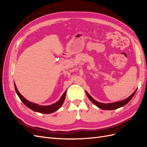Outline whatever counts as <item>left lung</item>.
<instances>
[{"mask_svg": "<svg viewBox=\"0 0 147 147\" xmlns=\"http://www.w3.org/2000/svg\"><path fill=\"white\" fill-rule=\"evenodd\" d=\"M136 90L134 92H133L129 97H128L127 99L121 100V101H119V102H113V103H109V104H104V103H100V102H97L96 100H95L94 99H93L90 94H88V92H86V91H85V92H86V94L89 98V99H90L92 102V103L94 105H96L97 107H98L99 108H100L102 110H111L117 109H118L119 107H123L126 104H127L128 102L131 100L133 96H134L135 93L136 92Z\"/></svg>", "mask_w": 147, "mask_h": 147, "instance_id": "8db88e82", "label": "left lung"}]
</instances>
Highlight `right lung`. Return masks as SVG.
I'll return each mask as SVG.
<instances>
[{"label": "right lung", "mask_w": 147, "mask_h": 147, "mask_svg": "<svg viewBox=\"0 0 147 147\" xmlns=\"http://www.w3.org/2000/svg\"><path fill=\"white\" fill-rule=\"evenodd\" d=\"M15 88L18 96H19L20 99L22 102H23V104L27 106L28 108L30 109L31 110L35 111V112H37L41 113H51L53 112H55V111H56L57 110H58L64 103L65 95H66V92H67L66 91L64 92L63 96H61L59 100L56 102L55 104H51L50 105L43 106V105H39L37 104H34L33 102H31L28 101V100H26L24 97L20 94L19 91H18L15 84Z\"/></svg>", "instance_id": "obj_1"}]
</instances>
